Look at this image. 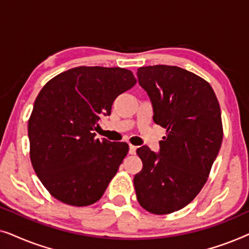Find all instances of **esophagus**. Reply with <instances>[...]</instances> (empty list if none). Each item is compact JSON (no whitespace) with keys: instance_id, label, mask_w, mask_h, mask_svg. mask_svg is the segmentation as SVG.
Masks as SVG:
<instances>
[{"instance_id":"obj_1","label":"esophagus","mask_w":249,"mask_h":249,"mask_svg":"<svg viewBox=\"0 0 249 249\" xmlns=\"http://www.w3.org/2000/svg\"><path fill=\"white\" fill-rule=\"evenodd\" d=\"M136 149H137V146L135 145H129V154H135Z\"/></svg>"}]
</instances>
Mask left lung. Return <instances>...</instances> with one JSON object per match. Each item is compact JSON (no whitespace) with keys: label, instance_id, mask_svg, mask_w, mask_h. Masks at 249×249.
Listing matches in <instances>:
<instances>
[{"label":"left lung","instance_id":"left-lung-1","mask_svg":"<svg viewBox=\"0 0 249 249\" xmlns=\"http://www.w3.org/2000/svg\"><path fill=\"white\" fill-rule=\"evenodd\" d=\"M137 77L166 136L159 153L137 149L142 169L134 178L136 195L148 212L169 214L188 205L205 185L222 144L220 105L211 85L182 68L142 67Z\"/></svg>","mask_w":249,"mask_h":249}]
</instances>
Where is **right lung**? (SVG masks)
Returning a JSON list of instances; mask_svg holds the SVG:
<instances>
[{
    "label": "right lung",
    "mask_w": 249,
    "mask_h": 249,
    "mask_svg": "<svg viewBox=\"0 0 249 249\" xmlns=\"http://www.w3.org/2000/svg\"><path fill=\"white\" fill-rule=\"evenodd\" d=\"M136 79L122 68L78 67L39 91L28 121L30 160L51 195L72 206L103 196L127 155L125 142L95 139L94 129Z\"/></svg>",
    "instance_id": "right-lung-1"
}]
</instances>
